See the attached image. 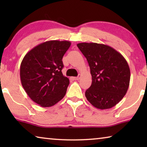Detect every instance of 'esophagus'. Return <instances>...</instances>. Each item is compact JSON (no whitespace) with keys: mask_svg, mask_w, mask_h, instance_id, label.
Returning <instances> with one entry per match:
<instances>
[{"mask_svg":"<svg viewBox=\"0 0 147 147\" xmlns=\"http://www.w3.org/2000/svg\"><path fill=\"white\" fill-rule=\"evenodd\" d=\"M80 75H79L78 76H77V77H74V79L75 80H78L80 79Z\"/></svg>","mask_w":147,"mask_h":147,"instance_id":"obj_1","label":"esophagus"}]
</instances>
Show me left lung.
<instances>
[{"label":"left lung","instance_id":"left-lung-1","mask_svg":"<svg viewBox=\"0 0 147 147\" xmlns=\"http://www.w3.org/2000/svg\"><path fill=\"white\" fill-rule=\"evenodd\" d=\"M77 47L88 60L92 76L86 97L98 109L115 106L125 95L130 84L127 61L121 54L106 45L80 43Z\"/></svg>","mask_w":147,"mask_h":147}]
</instances>
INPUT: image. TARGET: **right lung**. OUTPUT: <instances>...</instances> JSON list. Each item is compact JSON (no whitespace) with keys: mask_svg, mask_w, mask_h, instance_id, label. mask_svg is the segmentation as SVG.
<instances>
[{"mask_svg":"<svg viewBox=\"0 0 147 147\" xmlns=\"http://www.w3.org/2000/svg\"><path fill=\"white\" fill-rule=\"evenodd\" d=\"M71 44L68 41L44 42L30 51L21 62L22 86L41 107L53 106L65 95L69 80L62 74V58Z\"/></svg>","mask_w":147,"mask_h":147,"instance_id":"add662e5","label":"right lung"}]
</instances>
